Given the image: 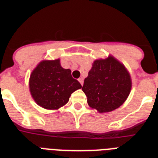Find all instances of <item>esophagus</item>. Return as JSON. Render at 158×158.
Here are the masks:
<instances>
[{
  "label": "esophagus",
  "instance_id": "1",
  "mask_svg": "<svg viewBox=\"0 0 158 158\" xmlns=\"http://www.w3.org/2000/svg\"><path fill=\"white\" fill-rule=\"evenodd\" d=\"M78 81H79V82L81 83V85H83V83H84V79L82 77H80L79 79H78Z\"/></svg>",
  "mask_w": 158,
  "mask_h": 158
}]
</instances>
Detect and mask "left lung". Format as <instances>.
<instances>
[{
    "mask_svg": "<svg viewBox=\"0 0 158 158\" xmlns=\"http://www.w3.org/2000/svg\"><path fill=\"white\" fill-rule=\"evenodd\" d=\"M131 79L123 64L110 56L96 60L85 79L82 90L88 104L99 112H109L120 107L129 96Z\"/></svg>",
    "mask_w": 158,
    "mask_h": 158,
    "instance_id": "obj_1",
    "label": "left lung"
}]
</instances>
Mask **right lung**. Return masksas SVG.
<instances>
[{
	"instance_id": "obj_1",
	"label": "right lung",
	"mask_w": 158,
	"mask_h": 158,
	"mask_svg": "<svg viewBox=\"0 0 158 158\" xmlns=\"http://www.w3.org/2000/svg\"><path fill=\"white\" fill-rule=\"evenodd\" d=\"M29 88L32 97L46 109H58L69 101L73 93L81 88L71 76V70L63 69L60 60L43 61L33 70Z\"/></svg>"
}]
</instances>
